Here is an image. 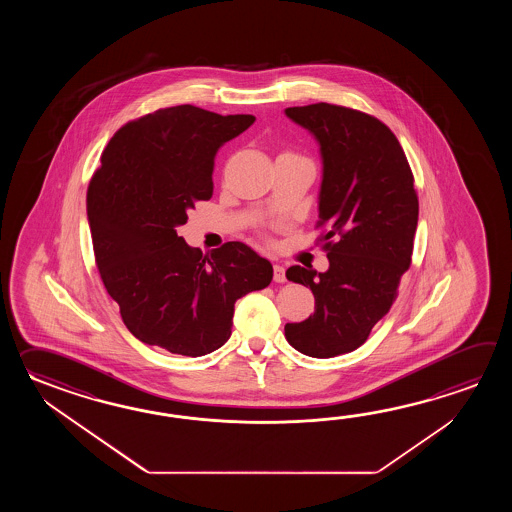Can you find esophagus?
I'll list each match as a JSON object with an SVG mask.
<instances>
[{
    "instance_id": "obj_1",
    "label": "esophagus",
    "mask_w": 512,
    "mask_h": 512,
    "mask_svg": "<svg viewBox=\"0 0 512 512\" xmlns=\"http://www.w3.org/2000/svg\"><path fill=\"white\" fill-rule=\"evenodd\" d=\"M272 278H274V282L276 283L287 282V278H285V269H283L282 265H274V274H272Z\"/></svg>"
}]
</instances>
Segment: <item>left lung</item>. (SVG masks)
<instances>
[{
    "label": "left lung",
    "mask_w": 512,
    "mask_h": 512,
    "mask_svg": "<svg viewBox=\"0 0 512 512\" xmlns=\"http://www.w3.org/2000/svg\"><path fill=\"white\" fill-rule=\"evenodd\" d=\"M285 115L320 144L316 229L329 260L326 272H285L315 294L313 316L287 324L285 338L304 355L329 359L360 348L390 311L412 263L419 199L403 146L377 117L327 102Z\"/></svg>",
    "instance_id": "1"
}]
</instances>
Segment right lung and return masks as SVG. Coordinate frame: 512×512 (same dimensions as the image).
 <instances>
[{
	"label": "right lung",
	"mask_w": 512,
	"mask_h": 512,
	"mask_svg": "<svg viewBox=\"0 0 512 512\" xmlns=\"http://www.w3.org/2000/svg\"><path fill=\"white\" fill-rule=\"evenodd\" d=\"M252 115L190 104L130 120L87 186V219L100 278L122 322L144 344L201 357L232 333L236 300L265 289L272 265L241 241L205 254L177 234L214 192V157Z\"/></svg>",
	"instance_id": "right-lung-1"
}]
</instances>
